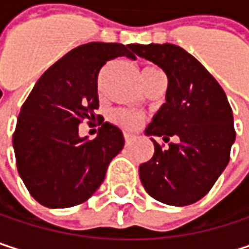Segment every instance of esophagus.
Here are the masks:
<instances>
[{"label": "esophagus", "mask_w": 249, "mask_h": 249, "mask_svg": "<svg viewBox=\"0 0 249 249\" xmlns=\"http://www.w3.org/2000/svg\"><path fill=\"white\" fill-rule=\"evenodd\" d=\"M124 138H125V144H126V145H129V144L132 142V140H134V135H131V134H125Z\"/></svg>", "instance_id": "1"}]
</instances>
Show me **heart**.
<instances>
[{"mask_svg": "<svg viewBox=\"0 0 249 249\" xmlns=\"http://www.w3.org/2000/svg\"><path fill=\"white\" fill-rule=\"evenodd\" d=\"M153 71H157L154 68H145L142 71V75L144 73H148V72H153ZM112 120L117 123L118 125H121L125 129H135L138 128L140 124L142 123V117L137 112H132V111H126V109H118L114 112L112 115Z\"/></svg>", "mask_w": 249, "mask_h": 249, "instance_id": "b5f03b06", "label": "heart"}]
</instances>
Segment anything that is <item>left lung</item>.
<instances>
[{
  "instance_id": "left-lung-1",
  "label": "left lung",
  "mask_w": 249,
  "mask_h": 249,
  "mask_svg": "<svg viewBox=\"0 0 249 249\" xmlns=\"http://www.w3.org/2000/svg\"><path fill=\"white\" fill-rule=\"evenodd\" d=\"M132 52L157 65L167 75L166 102L145 128L148 137H163V150L154 144V156L138 169L145 192L170 206L200 200L215 184L229 161L235 141L233 115L221 85L200 62L181 47L132 44Z\"/></svg>"
}]
</instances>
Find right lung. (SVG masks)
<instances>
[{"mask_svg": "<svg viewBox=\"0 0 249 249\" xmlns=\"http://www.w3.org/2000/svg\"><path fill=\"white\" fill-rule=\"evenodd\" d=\"M132 44L92 41L66 53L34 85L21 107L13 147L20 177L43 206L71 208L88 200L102 184L111 160L124 147L123 131L104 123L93 140L79 124L99 107L98 75L105 63L125 56Z\"/></svg>", "mask_w": 249, "mask_h": 249, "instance_id": "right-lung-1", "label": "right lung"}]
</instances>
